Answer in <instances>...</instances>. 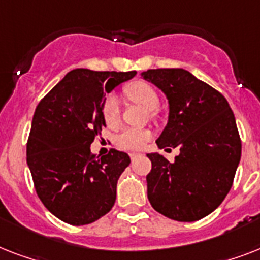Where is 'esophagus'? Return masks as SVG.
Here are the masks:
<instances>
[{
  "mask_svg": "<svg viewBox=\"0 0 260 260\" xmlns=\"http://www.w3.org/2000/svg\"><path fill=\"white\" fill-rule=\"evenodd\" d=\"M139 155H140V154H135V152H132V154H129V156H131V159H132V160H135V159L138 158Z\"/></svg>",
  "mask_w": 260,
  "mask_h": 260,
  "instance_id": "esophagus-1",
  "label": "esophagus"
}]
</instances>
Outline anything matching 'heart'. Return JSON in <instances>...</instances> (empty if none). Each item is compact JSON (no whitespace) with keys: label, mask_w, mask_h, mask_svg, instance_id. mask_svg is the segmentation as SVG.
I'll use <instances>...</instances> for the list:
<instances>
[{"label":"heart","mask_w":260,"mask_h":260,"mask_svg":"<svg viewBox=\"0 0 260 260\" xmlns=\"http://www.w3.org/2000/svg\"><path fill=\"white\" fill-rule=\"evenodd\" d=\"M125 94L140 105L150 110H154L159 105V95L156 90L150 83L139 82L131 83L126 86ZM102 117L108 126H116L120 121V101L116 94H109L102 105ZM151 139V132L147 129H138V128H124L118 132L114 142L121 150L139 151L146 146V143Z\"/></svg>","instance_id":"1"}]
</instances>
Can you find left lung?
Here are the masks:
<instances>
[{"label":"left lung","instance_id":"1","mask_svg":"<svg viewBox=\"0 0 260 260\" xmlns=\"http://www.w3.org/2000/svg\"><path fill=\"white\" fill-rule=\"evenodd\" d=\"M142 75L166 94L170 105L169 122L156 144L181 151L174 162L147 155L152 163L147 175L150 204L171 220L197 221L224 201L234 183L242 155L234 112L220 91L183 69Z\"/></svg>","mask_w":260,"mask_h":260}]
</instances>
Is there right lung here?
<instances>
[{
	"label": "right lung",
	"mask_w": 260,
	"mask_h": 260,
	"mask_svg": "<svg viewBox=\"0 0 260 260\" xmlns=\"http://www.w3.org/2000/svg\"><path fill=\"white\" fill-rule=\"evenodd\" d=\"M135 75L77 69L36 106L26 163L40 201L70 225L94 222L113 208L118 178L131 159L116 148L100 158L90 144L105 125V93Z\"/></svg>",
	"instance_id": "obj_1"
}]
</instances>
